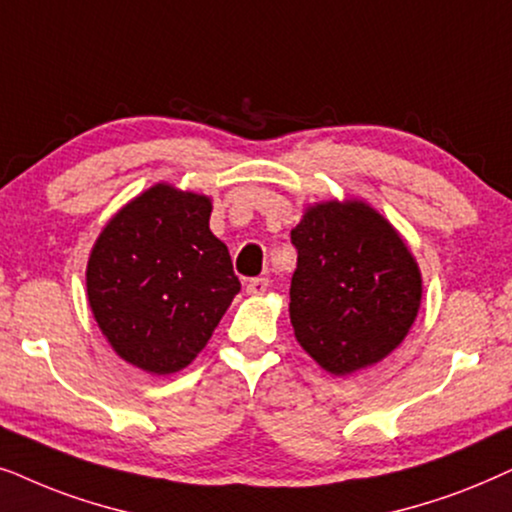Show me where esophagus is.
Returning <instances> with one entry per match:
<instances>
[{"label":"esophagus","instance_id":"34e87169","mask_svg":"<svg viewBox=\"0 0 512 512\" xmlns=\"http://www.w3.org/2000/svg\"><path fill=\"white\" fill-rule=\"evenodd\" d=\"M269 290V278H252V281H248V285H245V292L252 297H260L264 295V292Z\"/></svg>","mask_w":512,"mask_h":512}]
</instances>
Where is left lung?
<instances>
[{
  "instance_id": "1",
  "label": "left lung",
  "mask_w": 512,
  "mask_h": 512,
  "mask_svg": "<svg viewBox=\"0 0 512 512\" xmlns=\"http://www.w3.org/2000/svg\"><path fill=\"white\" fill-rule=\"evenodd\" d=\"M290 238L299 346L337 377L398 349L419 313L421 271L393 224L363 201H325L306 208Z\"/></svg>"
}]
</instances>
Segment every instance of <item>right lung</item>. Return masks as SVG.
I'll return each mask as SVG.
<instances>
[{
	"label": "right lung",
	"instance_id": "add662e5",
	"mask_svg": "<svg viewBox=\"0 0 512 512\" xmlns=\"http://www.w3.org/2000/svg\"><path fill=\"white\" fill-rule=\"evenodd\" d=\"M208 196L154 185L105 224L86 267L95 323L126 363L173 374L203 351L241 281Z\"/></svg>",
	"mask_w": 512,
	"mask_h": 512
}]
</instances>
